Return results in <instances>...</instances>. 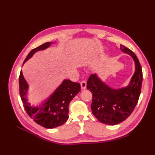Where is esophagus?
<instances>
[{
	"mask_svg": "<svg viewBox=\"0 0 155 155\" xmlns=\"http://www.w3.org/2000/svg\"><path fill=\"white\" fill-rule=\"evenodd\" d=\"M81 87L83 90H85V89L87 88V83L85 81H82L81 82Z\"/></svg>",
	"mask_w": 155,
	"mask_h": 155,
	"instance_id": "esophagus-1",
	"label": "esophagus"
}]
</instances>
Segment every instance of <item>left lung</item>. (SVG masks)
Masks as SVG:
<instances>
[{
    "label": "left lung",
    "mask_w": 155,
    "mask_h": 155,
    "mask_svg": "<svg viewBox=\"0 0 155 155\" xmlns=\"http://www.w3.org/2000/svg\"><path fill=\"white\" fill-rule=\"evenodd\" d=\"M120 50L130 55L135 64V72L129 85L113 88L96 74L91 75L87 84V89L92 94V114L100 122L110 125L122 122L132 113L139 99L143 79L142 67L133 51L121 45Z\"/></svg>",
    "instance_id": "1"
}]
</instances>
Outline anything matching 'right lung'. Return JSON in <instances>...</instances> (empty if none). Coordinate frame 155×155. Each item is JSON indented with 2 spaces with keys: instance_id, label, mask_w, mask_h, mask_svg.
<instances>
[{
  "instance_id": "1",
  "label": "right lung",
  "mask_w": 155,
  "mask_h": 155,
  "mask_svg": "<svg viewBox=\"0 0 155 155\" xmlns=\"http://www.w3.org/2000/svg\"><path fill=\"white\" fill-rule=\"evenodd\" d=\"M54 43L47 42L33 49L27 55L23 64L37 51L44 50ZM29 86L25 79L22 70L19 76L20 96L26 110L35 122L43 127L53 129L63 125L68 118V107L70 101L81 91L80 84L69 79H64L55 91L39 106H31L27 97Z\"/></svg>"
}]
</instances>
